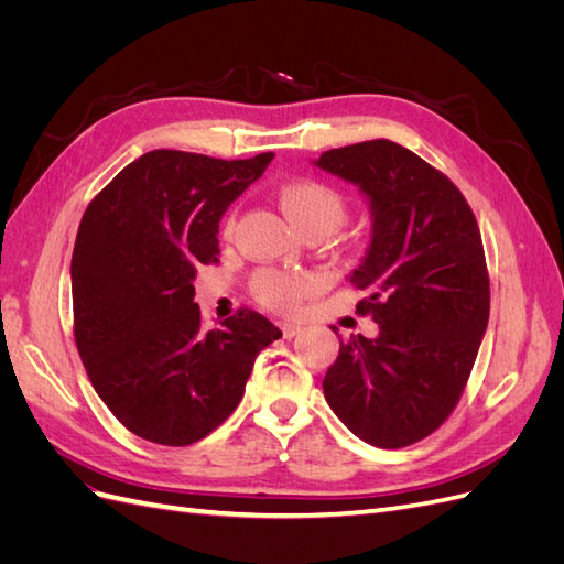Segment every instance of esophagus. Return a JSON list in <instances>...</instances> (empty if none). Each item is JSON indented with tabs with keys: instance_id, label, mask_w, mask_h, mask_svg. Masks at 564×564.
Instances as JSON below:
<instances>
[{
	"instance_id": "obj_1",
	"label": "esophagus",
	"mask_w": 564,
	"mask_h": 564,
	"mask_svg": "<svg viewBox=\"0 0 564 564\" xmlns=\"http://www.w3.org/2000/svg\"><path fill=\"white\" fill-rule=\"evenodd\" d=\"M280 329H282V334H284L286 338H292V336H296V334H301V332H303L301 322H289V319L280 322Z\"/></svg>"
}]
</instances>
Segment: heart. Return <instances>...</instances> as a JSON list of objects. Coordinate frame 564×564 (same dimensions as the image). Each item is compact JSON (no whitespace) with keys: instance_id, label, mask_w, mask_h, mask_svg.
<instances>
[{"instance_id":"heart-1","label":"heart","mask_w":564,"mask_h":564,"mask_svg":"<svg viewBox=\"0 0 564 564\" xmlns=\"http://www.w3.org/2000/svg\"><path fill=\"white\" fill-rule=\"evenodd\" d=\"M280 207L299 232H319L324 237L336 232L348 218L344 195L315 178L284 183L280 187ZM226 228H232V218H228ZM317 286L319 280L311 272H284L272 268L261 270L251 282L253 296L278 313L296 311L303 299L317 292Z\"/></svg>"}]
</instances>
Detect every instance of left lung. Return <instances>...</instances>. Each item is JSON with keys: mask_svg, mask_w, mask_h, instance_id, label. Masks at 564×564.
<instances>
[{"mask_svg": "<svg viewBox=\"0 0 564 564\" xmlns=\"http://www.w3.org/2000/svg\"><path fill=\"white\" fill-rule=\"evenodd\" d=\"M313 164L369 202V247L350 284L367 294L357 311L379 324L373 338L340 340L324 398L369 445L406 447L454 412L480 350L489 319L480 228L445 174L392 141L334 148Z\"/></svg>", "mask_w": 564, "mask_h": 564, "instance_id": "left-lung-1", "label": "left lung"}]
</instances>
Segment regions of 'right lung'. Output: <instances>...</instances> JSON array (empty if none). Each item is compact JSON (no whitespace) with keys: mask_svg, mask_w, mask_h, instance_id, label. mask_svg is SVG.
Masks as SVG:
<instances>
[{"mask_svg":"<svg viewBox=\"0 0 564 564\" xmlns=\"http://www.w3.org/2000/svg\"><path fill=\"white\" fill-rule=\"evenodd\" d=\"M272 158L150 150L84 212L70 265L75 344L98 398L133 435L166 447L207 437L240 404L256 355L282 336L249 308L204 332L193 284L216 261L220 218Z\"/></svg>","mask_w":564,"mask_h":564,"instance_id":"right-lung-1","label":"right lung"}]
</instances>
